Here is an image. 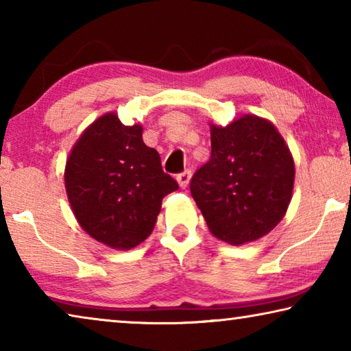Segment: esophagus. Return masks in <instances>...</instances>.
Here are the masks:
<instances>
[{"mask_svg": "<svg viewBox=\"0 0 351 351\" xmlns=\"http://www.w3.org/2000/svg\"><path fill=\"white\" fill-rule=\"evenodd\" d=\"M190 178H192V171L186 170L176 176V181H178V184H180L181 189H186L190 182Z\"/></svg>", "mask_w": 351, "mask_h": 351, "instance_id": "esophagus-1", "label": "esophagus"}]
</instances>
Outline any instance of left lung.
I'll return each mask as SVG.
<instances>
[{"mask_svg":"<svg viewBox=\"0 0 351 351\" xmlns=\"http://www.w3.org/2000/svg\"><path fill=\"white\" fill-rule=\"evenodd\" d=\"M209 162L190 192L210 232L239 246L269 234L293 197L294 159L268 119L245 114L229 125L210 123Z\"/></svg>","mask_w":351,"mask_h":351,"instance_id":"left-lung-1","label":"left lung"}]
</instances>
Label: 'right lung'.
Masks as SVG:
<instances>
[{
	"instance_id": "right-lung-1",
	"label": "right lung",
	"mask_w": 351,
	"mask_h": 351,
	"mask_svg": "<svg viewBox=\"0 0 351 351\" xmlns=\"http://www.w3.org/2000/svg\"><path fill=\"white\" fill-rule=\"evenodd\" d=\"M64 187L82 229L105 246L128 251L152 234L162 198L178 182L144 144L142 125H123L116 112H106L74 144Z\"/></svg>"
}]
</instances>
